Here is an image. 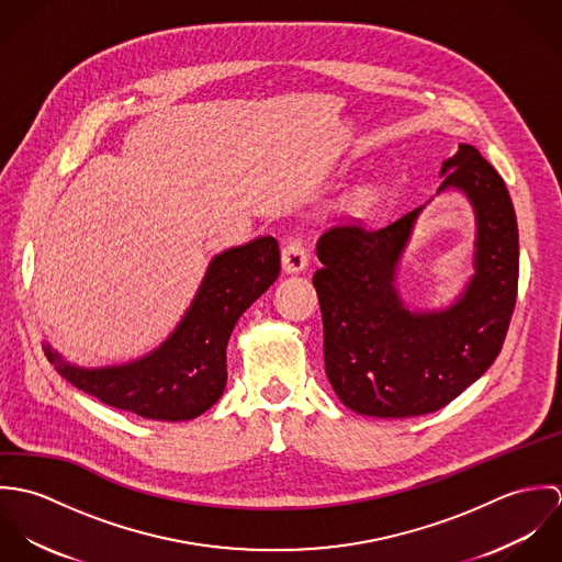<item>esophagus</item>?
I'll return each instance as SVG.
<instances>
[{
	"label": "esophagus",
	"instance_id": "1",
	"mask_svg": "<svg viewBox=\"0 0 562 562\" xmlns=\"http://www.w3.org/2000/svg\"><path fill=\"white\" fill-rule=\"evenodd\" d=\"M310 261V255H307V248L305 244L301 241V238H290L288 244L283 246L281 250V263H283V270L294 274V272H301Z\"/></svg>",
	"mask_w": 562,
	"mask_h": 562
}]
</instances>
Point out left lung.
Returning a JSON list of instances; mask_svg holds the SVG:
<instances>
[{
	"instance_id": "left-lung-1",
	"label": "left lung",
	"mask_w": 562,
	"mask_h": 562,
	"mask_svg": "<svg viewBox=\"0 0 562 562\" xmlns=\"http://www.w3.org/2000/svg\"><path fill=\"white\" fill-rule=\"evenodd\" d=\"M441 177L437 194L461 190L476 214V272L450 307L411 312L394 285L424 205L381 227H330L316 244L326 376L339 401L361 415L439 411L479 381L502 350L519 281L510 194L472 145H459Z\"/></svg>"
}]
</instances>
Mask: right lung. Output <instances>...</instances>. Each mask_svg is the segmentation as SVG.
<instances>
[{
    "label": "right lung",
    "mask_w": 562,
    "mask_h": 562,
    "mask_svg": "<svg viewBox=\"0 0 562 562\" xmlns=\"http://www.w3.org/2000/svg\"><path fill=\"white\" fill-rule=\"evenodd\" d=\"M279 244L255 238L216 255L177 328L154 352L108 368H80L49 344V363L74 387L147 419L186 422L205 413L227 385V341L241 314L277 281Z\"/></svg>",
    "instance_id": "add662e5"
}]
</instances>
